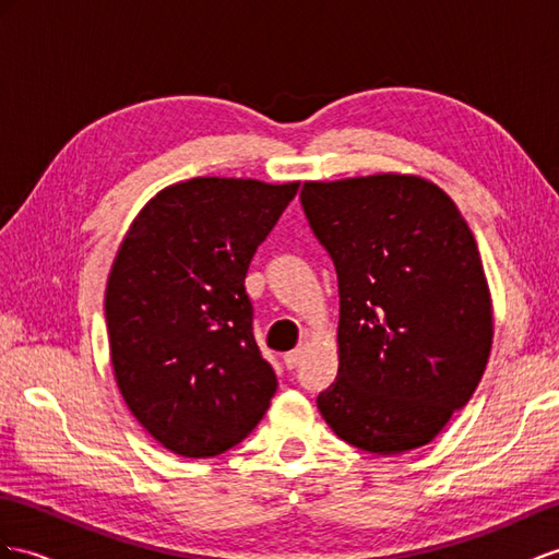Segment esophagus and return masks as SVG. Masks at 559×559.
Segmentation results:
<instances>
[{"mask_svg":"<svg viewBox=\"0 0 559 559\" xmlns=\"http://www.w3.org/2000/svg\"><path fill=\"white\" fill-rule=\"evenodd\" d=\"M302 347H297V349H293V352H288V354H283V364H285V368H297L299 366V361H302Z\"/></svg>","mask_w":559,"mask_h":559,"instance_id":"34e87169","label":"esophagus"}]
</instances>
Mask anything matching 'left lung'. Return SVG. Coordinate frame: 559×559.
<instances>
[{"label":"left lung","instance_id":"1","mask_svg":"<svg viewBox=\"0 0 559 559\" xmlns=\"http://www.w3.org/2000/svg\"><path fill=\"white\" fill-rule=\"evenodd\" d=\"M299 200L340 288L323 420L368 453L425 447L489 361L493 311L475 236L437 183L413 175L307 181Z\"/></svg>","mask_w":559,"mask_h":559}]
</instances>
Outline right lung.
Listing matches in <instances>:
<instances>
[{
    "label": "right lung",
    "mask_w": 559,
    "mask_h": 559,
    "mask_svg": "<svg viewBox=\"0 0 559 559\" xmlns=\"http://www.w3.org/2000/svg\"><path fill=\"white\" fill-rule=\"evenodd\" d=\"M297 189L195 177L151 198L122 240L106 285L110 364L132 416L171 453L234 449L276 394L246 274Z\"/></svg>",
    "instance_id": "add662e5"
}]
</instances>
